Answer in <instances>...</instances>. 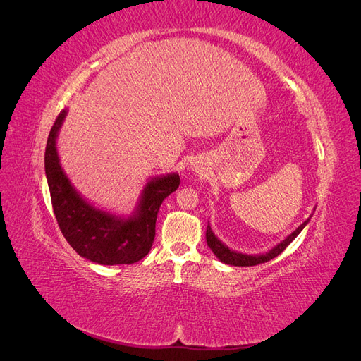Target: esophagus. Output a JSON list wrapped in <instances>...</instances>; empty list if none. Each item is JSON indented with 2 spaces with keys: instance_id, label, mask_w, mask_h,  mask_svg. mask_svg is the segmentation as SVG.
I'll return each instance as SVG.
<instances>
[{
  "instance_id": "esophagus-1",
  "label": "esophagus",
  "mask_w": 361,
  "mask_h": 361,
  "mask_svg": "<svg viewBox=\"0 0 361 361\" xmlns=\"http://www.w3.org/2000/svg\"><path fill=\"white\" fill-rule=\"evenodd\" d=\"M194 169H195V170H197V167H194Z\"/></svg>"
}]
</instances>
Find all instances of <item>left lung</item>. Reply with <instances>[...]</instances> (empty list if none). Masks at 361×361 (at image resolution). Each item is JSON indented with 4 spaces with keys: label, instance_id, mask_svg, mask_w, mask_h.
I'll use <instances>...</instances> for the list:
<instances>
[{
    "label": "left lung",
    "instance_id": "1",
    "mask_svg": "<svg viewBox=\"0 0 361 361\" xmlns=\"http://www.w3.org/2000/svg\"><path fill=\"white\" fill-rule=\"evenodd\" d=\"M310 218H312V215L301 226L295 228V231L289 236L283 239L280 244H277L276 247H272L269 251H267V253H262V255H245V253H239V251L228 248L226 244H223L220 239L215 236V233L212 232V228H211L209 224H207V227H206V243H207V247L212 250V253L226 265L255 267V265H259V264H265V262L277 257L281 253V251L285 250L293 241V239L301 233L302 228L307 226V223L310 221Z\"/></svg>",
    "mask_w": 361,
    "mask_h": 361
}]
</instances>
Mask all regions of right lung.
I'll use <instances>...</instances> for the list:
<instances>
[{
  "instance_id": "right-lung-1",
  "label": "right lung",
  "mask_w": 361,
  "mask_h": 361,
  "mask_svg": "<svg viewBox=\"0 0 361 361\" xmlns=\"http://www.w3.org/2000/svg\"><path fill=\"white\" fill-rule=\"evenodd\" d=\"M68 116L63 110L52 125L45 150V173L51 202L63 236L81 257L99 265H129L143 259L155 239V224L164 199L178 190V173L152 178L134 212L123 216L92 204L75 190L57 152V137Z\"/></svg>"
}]
</instances>
